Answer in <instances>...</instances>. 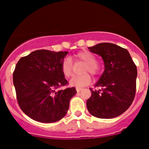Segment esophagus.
Returning <instances> with one entry per match:
<instances>
[{"mask_svg": "<svg viewBox=\"0 0 149 149\" xmlns=\"http://www.w3.org/2000/svg\"><path fill=\"white\" fill-rule=\"evenodd\" d=\"M76 90H77V93H80L81 90H82V88H76Z\"/></svg>", "mask_w": 149, "mask_h": 149, "instance_id": "34e87169", "label": "esophagus"}]
</instances>
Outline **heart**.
<instances>
[{
	"label": "heart",
	"instance_id": "b5f03b06",
	"mask_svg": "<svg viewBox=\"0 0 149 149\" xmlns=\"http://www.w3.org/2000/svg\"><path fill=\"white\" fill-rule=\"evenodd\" d=\"M75 62L81 61L85 63L83 68V72H90L93 75L98 74L100 67L96 63V57L87 51H80L74 56ZM61 71L65 77H69L73 73V64L69 58H65L61 64ZM92 78L89 73H84L81 75L74 76L71 80L70 84L73 86L81 88L90 84Z\"/></svg>",
	"mask_w": 149,
	"mask_h": 149
}]
</instances>
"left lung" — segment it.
<instances>
[{"label":"left lung","instance_id":"obj_1","mask_svg":"<svg viewBox=\"0 0 149 149\" xmlns=\"http://www.w3.org/2000/svg\"><path fill=\"white\" fill-rule=\"evenodd\" d=\"M102 57L104 72L86 101L88 111L100 119L119 116L131 106L136 94L137 70L127 49L112 43H99L88 48Z\"/></svg>","mask_w":149,"mask_h":149}]
</instances>
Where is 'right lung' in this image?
Here are the masks:
<instances>
[{"label": "right lung", "instance_id": "right-lung-1", "mask_svg": "<svg viewBox=\"0 0 149 149\" xmlns=\"http://www.w3.org/2000/svg\"><path fill=\"white\" fill-rule=\"evenodd\" d=\"M68 51L37 50L18 60L13 72L18 104L30 118L43 123L63 119L69 108L75 87L65 88L68 81L61 64Z\"/></svg>", "mask_w": 149, "mask_h": 149}]
</instances>
